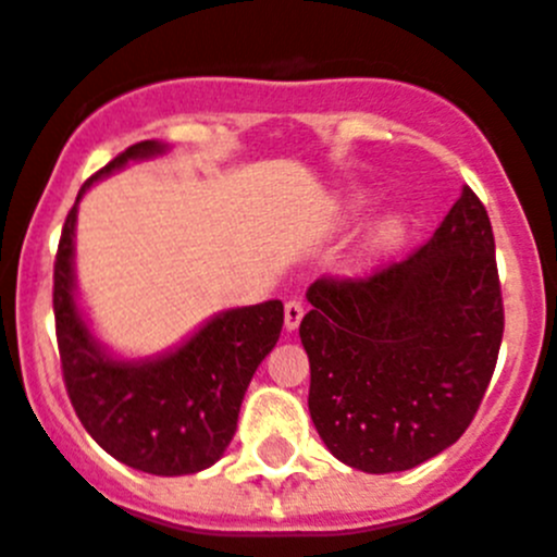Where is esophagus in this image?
Wrapping results in <instances>:
<instances>
[{"label": "esophagus", "instance_id": "34e87169", "mask_svg": "<svg viewBox=\"0 0 557 557\" xmlns=\"http://www.w3.org/2000/svg\"><path fill=\"white\" fill-rule=\"evenodd\" d=\"M301 321H304V304L289 298V301L284 304V329H287V332H295V329L301 326Z\"/></svg>", "mask_w": 557, "mask_h": 557}]
</instances>
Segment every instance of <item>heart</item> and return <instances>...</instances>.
I'll use <instances>...</instances> for the list:
<instances>
[{"mask_svg":"<svg viewBox=\"0 0 557 557\" xmlns=\"http://www.w3.org/2000/svg\"><path fill=\"white\" fill-rule=\"evenodd\" d=\"M366 209H368V198H357L351 203L354 214H359V211H366ZM407 236H410V220H407L401 211H391V214H385V218H379L376 223H373L366 243L368 256L382 259V256L396 253V250L407 243Z\"/></svg>","mask_w":557,"mask_h":557,"instance_id":"1","label":"heart"}]
</instances>
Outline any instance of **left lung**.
<instances>
[{
    "label": "left lung",
    "instance_id": "1",
    "mask_svg": "<svg viewBox=\"0 0 557 557\" xmlns=\"http://www.w3.org/2000/svg\"><path fill=\"white\" fill-rule=\"evenodd\" d=\"M307 301L309 416L339 462L416 469L469 430L505 329L494 231L469 186L405 262L359 282L318 278Z\"/></svg>",
    "mask_w": 557,
    "mask_h": 557
}]
</instances>
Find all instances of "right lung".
Masks as SVG:
<instances>
[{"mask_svg": "<svg viewBox=\"0 0 557 557\" xmlns=\"http://www.w3.org/2000/svg\"><path fill=\"white\" fill-rule=\"evenodd\" d=\"M166 150L164 141H139L83 184L63 223L52 304L66 391L88 435L131 469L184 476L214 466L228 449L250 379L278 343L284 307L273 298L223 309L150 357H127L97 337L77 289V206L97 181Z\"/></svg>", "mask_w": 557, "mask_h": 557, "instance_id": "right-lung-1", "label": "right lung"}]
</instances>
